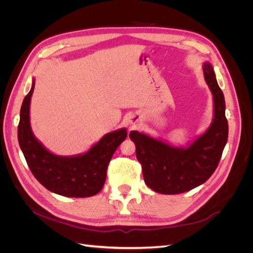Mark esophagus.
Returning a JSON list of instances; mask_svg holds the SVG:
<instances>
[{"label": "esophagus", "mask_w": 253, "mask_h": 253, "mask_svg": "<svg viewBox=\"0 0 253 253\" xmlns=\"http://www.w3.org/2000/svg\"><path fill=\"white\" fill-rule=\"evenodd\" d=\"M136 122H137V119H136V118H133V119L131 120V124H132V125L136 124Z\"/></svg>", "instance_id": "obj_1"}]
</instances>
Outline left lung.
<instances>
[{
	"label": "left lung",
	"instance_id": "left-lung-1",
	"mask_svg": "<svg viewBox=\"0 0 253 253\" xmlns=\"http://www.w3.org/2000/svg\"><path fill=\"white\" fill-rule=\"evenodd\" d=\"M204 77L213 96L210 126L186 147H175L137 131L129 132L136 157L142 166L144 182L162 194H179L203 185L217 168L228 140L225 97L213 66L203 64Z\"/></svg>",
	"mask_w": 253,
	"mask_h": 253
}]
</instances>
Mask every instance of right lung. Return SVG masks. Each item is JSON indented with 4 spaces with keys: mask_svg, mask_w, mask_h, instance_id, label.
<instances>
[{
    "mask_svg": "<svg viewBox=\"0 0 253 253\" xmlns=\"http://www.w3.org/2000/svg\"><path fill=\"white\" fill-rule=\"evenodd\" d=\"M35 88L23 100L18 126V140L30 171L50 192L66 197H89L101 191L112 156L126 140V128L105 134L87 152L73 156L56 155L36 138L30 126L29 108Z\"/></svg>",
    "mask_w": 253,
    "mask_h": 253,
    "instance_id": "1",
    "label": "right lung"
}]
</instances>
